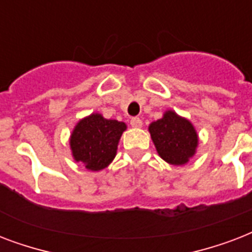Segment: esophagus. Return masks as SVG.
Segmentation results:
<instances>
[{"label": "esophagus", "instance_id": "esophagus-1", "mask_svg": "<svg viewBox=\"0 0 252 252\" xmlns=\"http://www.w3.org/2000/svg\"><path fill=\"white\" fill-rule=\"evenodd\" d=\"M130 126H133V128H141L142 120L140 118H132L130 119Z\"/></svg>", "mask_w": 252, "mask_h": 252}]
</instances>
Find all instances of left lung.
Instances as JSON below:
<instances>
[{
  "label": "left lung",
  "instance_id": "8db88e82",
  "mask_svg": "<svg viewBox=\"0 0 252 252\" xmlns=\"http://www.w3.org/2000/svg\"><path fill=\"white\" fill-rule=\"evenodd\" d=\"M149 133L158 156L170 165H186L196 154L199 134L193 124L175 111H165L161 119L150 123Z\"/></svg>",
  "mask_w": 252,
  "mask_h": 252
}]
</instances>
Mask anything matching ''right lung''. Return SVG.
Segmentation results:
<instances>
[{
    "label": "right lung",
    "instance_id": "add662e5",
    "mask_svg": "<svg viewBox=\"0 0 252 252\" xmlns=\"http://www.w3.org/2000/svg\"><path fill=\"white\" fill-rule=\"evenodd\" d=\"M126 124L103 118L94 112L81 119L73 128L69 144L73 159L84 163L90 171H100L114 161Z\"/></svg>",
    "mask_w": 252,
    "mask_h": 252
}]
</instances>
